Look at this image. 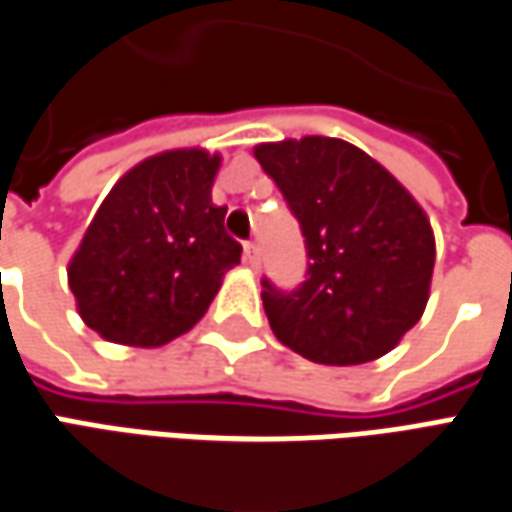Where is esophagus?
Masks as SVG:
<instances>
[{
	"label": "esophagus",
	"instance_id": "esophagus-1",
	"mask_svg": "<svg viewBox=\"0 0 512 512\" xmlns=\"http://www.w3.org/2000/svg\"><path fill=\"white\" fill-rule=\"evenodd\" d=\"M245 262L250 267H259V262H262V250H259L256 242H245Z\"/></svg>",
	"mask_w": 512,
	"mask_h": 512
}]
</instances>
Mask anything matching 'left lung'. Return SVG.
Here are the masks:
<instances>
[{
    "label": "left lung",
    "instance_id": "8db88e82",
    "mask_svg": "<svg viewBox=\"0 0 512 512\" xmlns=\"http://www.w3.org/2000/svg\"><path fill=\"white\" fill-rule=\"evenodd\" d=\"M253 153L301 225L309 256L295 290L262 278L273 334L320 365H362L393 351L429 301L435 236L424 209L343 139L306 136Z\"/></svg>",
    "mask_w": 512,
    "mask_h": 512
}]
</instances>
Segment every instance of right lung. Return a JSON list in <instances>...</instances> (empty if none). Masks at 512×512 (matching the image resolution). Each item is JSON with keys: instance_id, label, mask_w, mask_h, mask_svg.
Instances as JSON below:
<instances>
[{"instance_id": "right-lung-1", "label": "right lung", "mask_w": 512, "mask_h": 512, "mask_svg": "<svg viewBox=\"0 0 512 512\" xmlns=\"http://www.w3.org/2000/svg\"><path fill=\"white\" fill-rule=\"evenodd\" d=\"M220 155L172 150L133 167L102 200L69 264L86 326L105 340L155 348L206 315L242 245L211 203Z\"/></svg>"}]
</instances>
